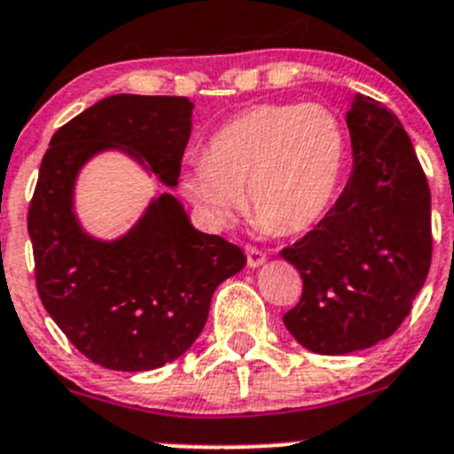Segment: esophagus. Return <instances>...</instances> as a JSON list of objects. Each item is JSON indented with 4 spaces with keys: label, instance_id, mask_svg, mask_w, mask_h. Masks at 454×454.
Instances as JSON below:
<instances>
[{
    "label": "esophagus",
    "instance_id": "obj_1",
    "mask_svg": "<svg viewBox=\"0 0 454 454\" xmlns=\"http://www.w3.org/2000/svg\"><path fill=\"white\" fill-rule=\"evenodd\" d=\"M246 257H248L250 268H259L266 263V254H263L259 248H254V246H246Z\"/></svg>",
    "mask_w": 454,
    "mask_h": 454
}]
</instances>
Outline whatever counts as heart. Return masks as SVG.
Wrapping results in <instances>:
<instances>
[{"instance_id": "obj_1", "label": "heart", "mask_w": 454, "mask_h": 454, "mask_svg": "<svg viewBox=\"0 0 454 454\" xmlns=\"http://www.w3.org/2000/svg\"><path fill=\"white\" fill-rule=\"evenodd\" d=\"M348 146V130L328 106L262 104L223 124L179 186L210 231L241 213L246 192L259 231L294 235L333 208Z\"/></svg>"}]
</instances>
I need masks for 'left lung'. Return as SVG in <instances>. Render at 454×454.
Segmentation results:
<instances>
[{"instance_id":"8db88e82","label":"left lung","mask_w":454,"mask_h":454,"mask_svg":"<svg viewBox=\"0 0 454 454\" xmlns=\"http://www.w3.org/2000/svg\"><path fill=\"white\" fill-rule=\"evenodd\" d=\"M353 173L315 231L281 257L303 279L286 328L317 355L388 339L412 308L433 257L430 188L393 110L355 95L346 113Z\"/></svg>"}]
</instances>
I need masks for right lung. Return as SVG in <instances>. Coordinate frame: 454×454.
Wrapping results in <instances>:
<instances>
[{
	"instance_id": "obj_1",
	"label": "right lung",
	"mask_w": 454,
	"mask_h": 454,
	"mask_svg": "<svg viewBox=\"0 0 454 454\" xmlns=\"http://www.w3.org/2000/svg\"><path fill=\"white\" fill-rule=\"evenodd\" d=\"M192 108L188 97H106L52 135L39 166L28 210L39 299L70 344L110 371H155L182 357L217 286L246 266L235 244L197 231L170 192L153 197L117 239L92 237L74 213L79 173L101 153H124L177 186Z\"/></svg>"
}]
</instances>
